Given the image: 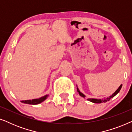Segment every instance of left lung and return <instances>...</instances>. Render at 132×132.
<instances>
[{
	"label": "left lung",
	"mask_w": 132,
	"mask_h": 132,
	"mask_svg": "<svg viewBox=\"0 0 132 132\" xmlns=\"http://www.w3.org/2000/svg\"><path fill=\"white\" fill-rule=\"evenodd\" d=\"M121 87H122V85H121L120 86V87H119L118 88V89L112 95H111V96H110L109 98H108L107 99H106V100H103V99H96V98H88L87 100H89V102H93V103H103V102H107V101H109L110 100V99H111V98H113V97L114 96H115V95H116L117 94H118L119 92H120V89H121ZM77 91L79 92V95H80V96H82V97H84V98H85V95L83 94L82 93H80V91H79V89H78V88H77Z\"/></svg>",
	"instance_id": "8db88e82"
}]
</instances>
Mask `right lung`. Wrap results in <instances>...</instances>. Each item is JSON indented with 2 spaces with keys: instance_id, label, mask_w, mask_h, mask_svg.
I'll return each instance as SVG.
<instances>
[{
  "instance_id": "1",
  "label": "right lung",
  "mask_w": 132,
  "mask_h": 132,
  "mask_svg": "<svg viewBox=\"0 0 132 132\" xmlns=\"http://www.w3.org/2000/svg\"><path fill=\"white\" fill-rule=\"evenodd\" d=\"M48 97V95L43 96L41 98H38V99H34V100H24V101H21V102L23 103L26 104H37L43 102V101H44L47 98V97Z\"/></svg>"
}]
</instances>
